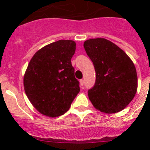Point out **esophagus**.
I'll use <instances>...</instances> for the list:
<instances>
[{"mask_svg": "<svg viewBox=\"0 0 150 150\" xmlns=\"http://www.w3.org/2000/svg\"><path fill=\"white\" fill-rule=\"evenodd\" d=\"M79 83H80V86H84V80L83 79L80 80Z\"/></svg>", "mask_w": 150, "mask_h": 150, "instance_id": "1", "label": "esophagus"}]
</instances>
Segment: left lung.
Segmentation results:
<instances>
[{"instance_id":"1","label":"left lung","mask_w":150,"mask_h":150,"mask_svg":"<svg viewBox=\"0 0 150 150\" xmlns=\"http://www.w3.org/2000/svg\"><path fill=\"white\" fill-rule=\"evenodd\" d=\"M83 46L96 71L95 85L88 91L89 100L105 114L121 111L137 91L135 64L125 52L106 39H89Z\"/></svg>"}]
</instances>
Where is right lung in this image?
I'll use <instances>...</instances> for the list:
<instances>
[{"instance_id":"1","label":"right lung","mask_w":150,"mask_h":150,"mask_svg":"<svg viewBox=\"0 0 150 150\" xmlns=\"http://www.w3.org/2000/svg\"><path fill=\"white\" fill-rule=\"evenodd\" d=\"M75 47V41H56L39 50L29 61L23 80L25 92L43 115L55 117L66 113L79 93L71 62Z\"/></svg>"}]
</instances>
